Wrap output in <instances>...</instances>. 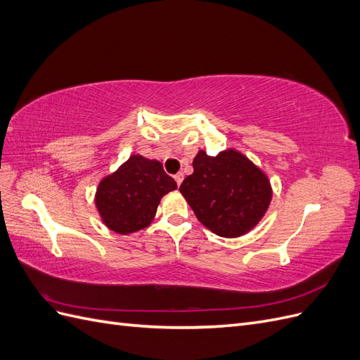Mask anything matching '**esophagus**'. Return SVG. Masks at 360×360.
<instances>
[{"instance_id":"obj_1","label":"esophagus","mask_w":360,"mask_h":360,"mask_svg":"<svg viewBox=\"0 0 360 360\" xmlns=\"http://www.w3.org/2000/svg\"><path fill=\"white\" fill-rule=\"evenodd\" d=\"M174 179H176V183H177V186H180L181 184V181H183V174L181 172H177L176 176H174Z\"/></svg>"}]
</instances>
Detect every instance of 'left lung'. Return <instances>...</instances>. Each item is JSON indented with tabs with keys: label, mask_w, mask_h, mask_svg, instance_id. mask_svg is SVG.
Instances as JSON below:
<instances>
[{
	"label": "left lung",
	"mask_w": 360,
	"mask_h": 360,
	"mask_svg": "<svg viewBox=\"0 0 360 360\" xmlns=\"http://www.w3.org/2000/svg\"><path fill=\"white\" fill-rule=\"evenodd\" d=\"M193 174L183 180L180 192L198 221L221 237L248 233L264 216L271 200L266 174L236 150L193 159Z\"/></svg>",
	"instance_id": "obj_1"
}]
</instances>
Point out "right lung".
<instances>
[{"label": "right lung", "mask_w": 360, "mask_h": 360, "mask_svg": "<svg viewBox=\"0 0 360 360\" xmlns=\"http://www.w3.org/2000/svg\"><path fill=\"white\" fill-rule=\"evenodd\" d=\"M176 188L160 162L135 155L101 181L96 207L108 228L130 234L150 225L160 198Z\"/></svg>", "instance_id": "right-lung-1"}]
</instances>
